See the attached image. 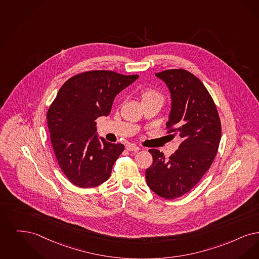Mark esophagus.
<instances>
[{"label": "esophagus", "mask_w": 259, "mask_h": 259, "mask_svg": "<svg viewBox=\"0 0 259 259\" xmlns=\"http://www.w3.org/2000/svg\"><path fill=\"white\" fill-rule=\"evenodd\" d=\"M126 150L130 151V152H138L140 150V148L135 146V145H133V144H130V145L126 146Z\"/></svg>", "instance_id": "34e87169"}]
</instances>
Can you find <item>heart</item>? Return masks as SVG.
<instances>
[{"label":"heart","mask_w":259,"mask_h":259,"mask_svg":"<svg viewBox=\"0 0 259 259\" xmlns=\"http://www.w3.org/2000/svg\"><path fill=\"white\" fill-rule=\"evenodd\" d=\"M140 96H141L142 102L154 101V100L163 101L162 94L159 91L157 90V89L151 88V87H147V88L142 89L141 92H140Z\"/></svg>","instance_id":"1"}]
</instances>
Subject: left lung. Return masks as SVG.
<instances>
[{
    "mask_svg": "<svg viewBox=\"0 0 259 259\" xmlns=\"http://www.w3.org/2000/svg\"><path fill=\"white\" fill-rule=\"evenodd\" d=\"M168 86L172 108L166 123L170 136L179 135V149L165 158L150 149L153 164L146 169L149 188L158 196L175 199L188 193L211 167L217 155L222 124L217 106L202 82L183 68L156 73Z\"/></svg>",
    "mask_w": 259,
    "mask_h": 259,
    "instance_id": "left-lung-1",
    "label": "left lung"
}]
</instances>
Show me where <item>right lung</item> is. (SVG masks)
I'll use <instances>...</instances> for the list:
<instances>
[{
    "label": "right lung",
    "instance_id": "add662e5",
    "mask_svg": "<svg viewBox=\"0 0 259 259\" xmlns=\"http://www.w3.org/2000/svg\"><path fill=\"white\" fill-rule=\"evenodd\" d=\"M137 77L111 70L84 71L67 80L49 106L46 117L54 154L76 187L90 189L108 180L124 146L100 140L95 121L110 113L115 97Z\"/></svg>",
    "mask_w": 259,
    "mask_h": 259
}]
</instances>
